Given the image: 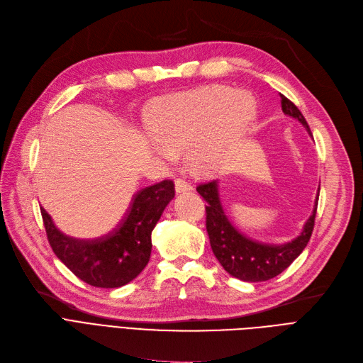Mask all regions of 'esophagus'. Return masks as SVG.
<instances>
[{"label": "esophagus", "mask_w": 363, "mask_h": 363, "mask_svg": "<svg viewBox=\"0 0 363 363\" xmlns=\"http://www.w3.org/2000/svg\"><path fill=\"white\" fill-rule=\"evenodd\" d=\"M192 191V186L189 182L183 180V179H177L176 180V192L177 194H183V192H191Z\"/></svg>", "instance_id": "esophagus-1"}]
</instances>
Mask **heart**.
<instances>
[{
	"instance_id": "b5f03b06",
	"label": "heart",
	"mask_w": 363,
	"mask_h": 363,
	"mask_svg": "<svg viewBox=\"0 0 363 363\" xmlns=\"http://www.w3.org/2000/svg\"><path fill=\"white\" fill-rule=\"evenodd\" d=\"M251 112L244 94L223 85L184 93L168 100L150 123L153 145L168 158L174 147L191 145L192 162L211 167L242 133Z\"/></svg>"
}]
</instances>
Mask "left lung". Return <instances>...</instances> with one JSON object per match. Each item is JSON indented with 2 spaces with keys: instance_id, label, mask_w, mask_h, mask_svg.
<instances>
[{
  "instance_id": "8db88e82",
  "label": "left lung",
  "mask_w": 363,
  "mask_h": 363,
  "mask_svg": "<svg viewBox=\"0 0 363 363\" xmlns=\"http://www.w3.org/2000/svg\"><path fill=\"white\" fill-rule=\"evenodd\" d=\"M281 105L285 115L298 119L312 135L308 124L298 108L285 96H281ZM198 194L206 202V232L217 260L223 269L235 278L247 282H263L282 273L308 244L315 228L318 199L312 216L306 221L301 233L286 244L272 245L257 242L240 233L224 214L218 198L217 180H210L196 186Z\"/></svg>"
}]
</instances>
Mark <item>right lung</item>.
<instances>
[{
  "mask_svg": "<svg viewBox=\"0 0 363 363\" xmlns=\"http://www.w3.org/2000/svg\"><path fill=\"white\" fill-rule=\"evenodd\" d=\"M174 195L172 180L142 189L133 196L130 208L116 229L96 239L63 235L41 206L50 247L85 284L97 288L123 286L137 278L149 263L152 230Z\"/></svg>",
  "mask_w": 363,
  "mask_h": 363,
  "instance_id": "1",
  "label": "right lung"
}]
</instances>
